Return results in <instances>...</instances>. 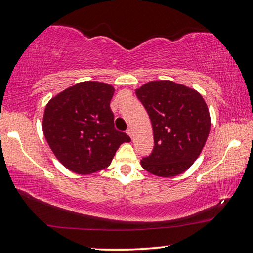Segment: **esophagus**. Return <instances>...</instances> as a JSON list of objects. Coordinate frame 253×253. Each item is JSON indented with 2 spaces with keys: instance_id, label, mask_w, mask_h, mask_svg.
Returning <instances> with one entry per match:
<instances>
[{
  "instance_id": "1",
  "label": "esophagus",
  "mask_w": 253,
  "mask_h": 253,
  "mask_svg": "<svg viewBox=\"0 0 253 253\" xmlns=\"http://www.w3.org/2000/svg\"><path fill=\"white\" fill-rule=\"evenodd\" d=\"M126 133H127V134H129L131 138H132V137H133V131H132V129H127V130H126Z\"/></svg>"
}]
</instances>
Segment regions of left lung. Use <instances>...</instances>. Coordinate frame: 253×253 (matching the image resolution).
I'll use <instances>...</instances> for the list:
<instances>
[{"label":"left lung","instance_id":"1","mask_svg":"<svg viewBox=\"0 0 253 253\" xmlns=\"http://www.w3.org/2000/svg\"><path fill=\"white\" fill-rule=\"evenodd\" d=\"M135 95L148 112L154 150L141 161L147 172L172 177L199 157L211 131V115L199 92L170 80L149 81Z\"/></svg>","mask_w":253,"mask_h":253}]
</instances>
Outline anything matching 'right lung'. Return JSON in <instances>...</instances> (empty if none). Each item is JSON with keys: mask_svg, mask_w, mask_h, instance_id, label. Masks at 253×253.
I'll return each mask as SVG.
<instances>
[{"mask_svg": "<svg viewBox=\"0 0 253 253\" xmlns=\"http://www.w3.org/2000/svg\"><path fill=\"white\" fill-rule=\"evenodd\" d=\"M115 89L84 81L53 97L42 116V132L53 154L73 173L88 175L111 164L116 150L131 139L115 130L110 103Z\"/></svg>", "mask_w": 253, "mask_h": 253, "instance_id": "right-lung-1", "label": "right lung"}]
</instances>
